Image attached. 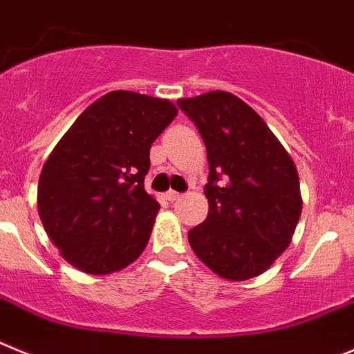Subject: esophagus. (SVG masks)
Here are the masks:
<instances>
[{
    "instance_id": "34e87169",
    "label": "esophagus",
    "mask_w": 354,
    "mask_h": 354,
    "mask_svg": "<svg viewBox=\"0 0 354 354\" xmlns=\"http://www.w3.org/2000/svg\"><path fill=\"white\" fill-rule=\"evenodd\" d=\"M165 197L169 201H178L181 197L180 192H174V190H169V192H165Z\"/></svg>"
}]
</instances>
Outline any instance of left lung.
<instances>
[{
  "mask_svg": "<svg viewBox=\"0 0 354 354\" xmlns=\"http://www.w3.org/2000/svg\"><path fill=\"white\" fill-rule=\"evenodd\" d=\"M208 155V216L189 231L203 263L225 280L261 275L291 243L301 215L298 171L263 118L236 95L180 98Z\"/></svg>",
  "mask_w": 354,
  "mask_h": 354,
  "instance_id": "1",
  "label": "left lung"
}]
</instances>
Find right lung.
I'll use <instances>...</instances> for the list:
<instances>
[{"label":"right lung","mask_w":354,"mask_h":354,"mask_svg":"<svg viewBox=\"0 0 354 354\" xmlns=\"http://www.w3.org/2000/svg\"><path fill=\"white\" fill-rule=\"evenodd\" d=\"M176 114L165 98L111 91L54 146L38 180V215L72 266L107 275L141 256L160 209L145 190L149 148Z\"/></svg>","instance_id":"obj_1"}]
</instances>
